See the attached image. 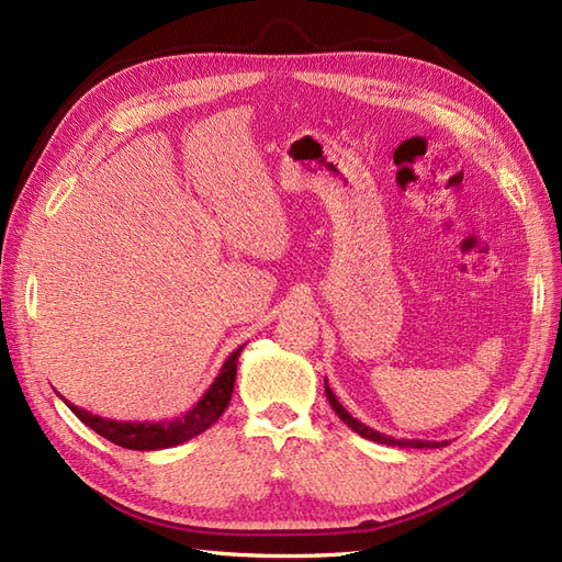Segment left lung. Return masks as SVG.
Masks as SVG:
<instances>
[{
    "instance_id": "obj_1",
    "label": "left lung",
    "mask_w": 562,
    "mask_h": 562,
    "mask_svg": "<svg viewBox=\"0 0 562 562\" xmlns=\"http://www.w3.org/2000/svg\"><path fill=\"white\" fill-rule=\"evenodd\" d=\"M326 396H328V401H330V405H333V411L337 413V417L342 419V422L347 424V427H351L356 434L368 438V440H375V443L396 446V448H446V446H448V440H417V438H415V440H405V438H394V436H386V434H380V431H375V429L366 427L363 422L351 417V415L345 411V405L337 401V396L333 394V389L328 386V382H326Z\"/></svg>"
}]
</instances>
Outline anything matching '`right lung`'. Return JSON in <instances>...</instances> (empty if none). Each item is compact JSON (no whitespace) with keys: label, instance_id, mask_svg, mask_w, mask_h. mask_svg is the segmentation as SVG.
<instances>
[{"label":"right lung","instance_id":"add662e5","mask_svg":"<svg viewBox=\"0 0 562 562\" xmlns=\"http://www.w3.org/2000/svg\"><path fill=\"white\" fill-rule=\"evenodd\" d=\"M241 351L244 347L229 353V359L223 363V368H220L217 378L213 380L206 394L199 398V403L192 407V411H187L184 415L166 419V422H116V419H108V417L83 411V407H77L65 398L63 401L83 424H87L89 429L112 440L114 446H122L128 450L173 448L206 431L211 424H215L220 415L225 413V407L232 401V391L236 382V363H239Z\"/></svg>","mask_w":562,"mask_h":562}]
</instances>
